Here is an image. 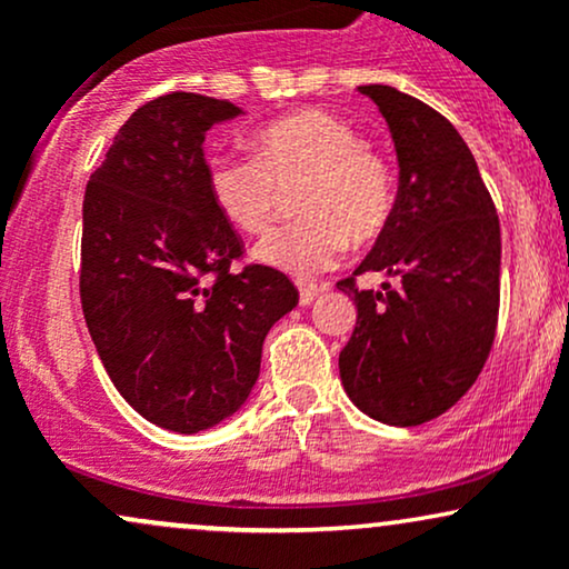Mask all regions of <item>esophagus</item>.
Listing matches in <instances>:
<instances>
[{
	"label": "esophagus",
	"instance_id": "34e87169",
	"mask_svg": "<svg viewBox=\"0 0 569 569\" xmlns=\"http://www.w3.org/2000/svg\"><path fill=\"white\" fill-rule=\"evenodd\" d=\"M326 291V286H316V283H299V302L310 305L316 302L318 297Z\"/></svg>",
	"mask_w": 569,
	"mask_h": 569
}]
</instances>
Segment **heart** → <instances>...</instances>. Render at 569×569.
Wrapping results in <instances>:
<instances>
[{"instance_id": "obj_1", "label": "heart", "mask_w": 569, "mask_h": 569, "mask_svg": "<svg viewBox=\"0 0 569 569\" xmlns=\"http://www.w3.org/2000/svg\"><path fill=\"white\" fill-rule=\"evenodd\" d=\"M253 158L208 160V192L238 230L259 234L276 217L280 189L305 179L297 194L302 219L278 227L253 257L289 276L329 270L345 248L369 243L396 206L390 162L363 143L342 117L297 109L253 133Z\"/></svg>"}]
</instances>
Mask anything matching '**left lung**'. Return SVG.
<instances>
[{"label": "left lung", "mask_w": 569, "mask_h": 569, "mask_svg": "<svg viewBox=\"0 0 569 569\" xmlns=\"http://www.w3.org/2000/svg\"><path fill=\"white\" fill-rule=\"evenodd\" d=\"M388 122L398 194L358 272L396 289H337L356 302L339 352L345 393L388 426H422L455 407L485 369L500 310V221L471 149L447 117L390 84H361Z\"/></svg>", "instance_id": "obj_1"}]
</instances>
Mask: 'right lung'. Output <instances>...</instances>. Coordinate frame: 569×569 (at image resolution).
<instances>
[{
  "instance_id": "obj_1",
  "label": "right lung",
  "mask_w": 569,
  "mask_h": 569,
  "mask_svg": "<svg viewBox=\"0 0 569 569\" xmlns=\"http://www.w3.org/2000/svg\"><path fill=\"white\" fill-rule=\"evenodd\" d=\"M246 114L168 93L114 136L82 202L80 297L98 358L143 420L200 433L259 380L267 331L299 302L283 272H232L243 246L208 192L202 141Z\"/></svg>"
}]
</instances>
